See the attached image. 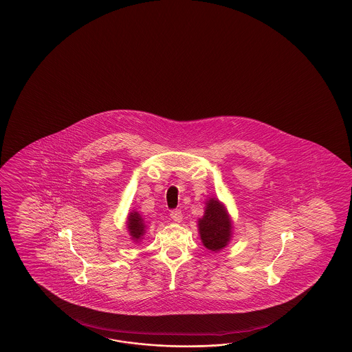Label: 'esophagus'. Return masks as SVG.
Returning <instances> with one entry per match:
<instances>
[{
	"mask_svg": "<svg viewBox=\"0 0 352 352\" xmlns=\"http://www.w3.org/2000/svg\"><path fill=\"white\" fill-rule=\"evenodd\" d=\"M170 217H173V221H177V223H179V221L182 220V212H181V210L179 209H175L171 211Z\"/></svg>",
	"mask_w": 352,
	"mask_h": 352,
	"instance_id": "esophagus-1",
	"label": "esophagus"
}]
</instances>
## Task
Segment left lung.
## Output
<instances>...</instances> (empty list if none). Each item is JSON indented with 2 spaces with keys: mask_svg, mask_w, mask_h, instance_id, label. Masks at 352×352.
<instances>
[{
  "mask_svg": "<svg viewBox=\"0 0 352 352\" xmlns=\"http://www.w3.org/2000/svg\"><path fill=\"white\" fill-rule=\"evenodd\" d=\"M199 230L204 245L217 252L226 247L232 235V221L226 210L215 199L206 202L205 215L199 220Z\"/></svg>",
  "mask_w": 352,
  "mask_h": 352,
  "instance_id": "left-lung-1",
  "label": "left lung"
}]
</instances>
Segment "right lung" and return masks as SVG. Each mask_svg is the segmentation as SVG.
I'll return each mask as SVG.
<instances>
[{
	"mask_svg": "<svg viewBox=\"0 0 352 352\" xmlns=\"http://www.w3.org/2000/svg\"><path fill=\"white\" fill-rule=\"evenodd\" d=\"M128 230L131 232V235L133 236V239L138 240L144 232V223L143 219L138 212H131L128 217Z\"/></svg>",
	"mask_w": 352,
	"mask_h": 352,
	"instance_id": "right-lung-1",
	"label": "right lung"
}]
</instances>
